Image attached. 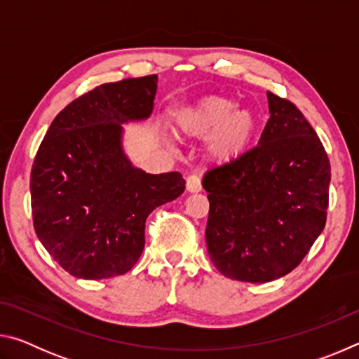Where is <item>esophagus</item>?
<instances>
[{
    "instance_id": "esophagus-1",
    "label": "esophagus",
    "mask_w": 359,
    "mask_h": 359,
    "mask_svg": "<svg viewBox=\"0 0 359 359\" xmlns=\"http://www.w3.org/2000/svg\"><path fill=\"white\" fill-rule=\"evenodd\" d=\"M201 190H203L201 180H199L198 175H190V177L187 179V191L188 193H198Z\"/></svg>"
}]
</instances>
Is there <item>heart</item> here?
I'll list each match as a JSON object with an SVG mask.
<instances>
[{"mask_svg":"<svg viewBox=\"0 0 359 359\" xmlns=\"http://www.w3.org/2000/svg\"><path fill=\"white\" fill-rule=\"evenodd\" d=\"M182 137L204 142L205 160L214 165H231L241 160L255 141L259 120L253 111L238 102L210 96L185 107L175 121Z\"/></svg>","mask_w":359,"mask_h":359,"instance_id":"b5f03b06","label":"heart"}]
</instances>
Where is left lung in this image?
<instances>
[{
  "instance_id": "obj_1",
  "label": "left lung",
  "mask_w": 359,
  "mask_h": 359,
  "mask_svg": "<svg viewBox=\"0 0 359 359\" xmlns=\"http://www.w3.org/2000/svg\"><path fill=\"white\" fill-rule=\"evenodd\" d=\"M258 145L203 179L210 203L205 242L218 271L264 283L301 263L326 223L331 166L317 133L290 101L267 92Z\"/></svg>"
}]
</instances>
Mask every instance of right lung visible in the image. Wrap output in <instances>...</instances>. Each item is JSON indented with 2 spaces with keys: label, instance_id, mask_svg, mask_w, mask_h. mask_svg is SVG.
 Instances as JSON below:
<instances>
[{
  "label": "right lung",
  "instance_id": "1",
  "mask_svg": "<svg viewBox=\"0 0 359 359\" xmlns=\"http://www.w3.org/2000/svg\"><path fill=\"white\" fill-rule=\"evenodd\" d=\"M158 76L102 83L66 106L36 154L29 191L36 234L71 276L128 272L145 220L185 190L180 172L149 174L123 149V125L154 112Z\"/></svg>",
  "mask_w": 359,
  "mask_h": 359
}]
</instances>
